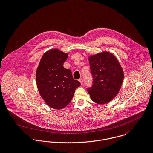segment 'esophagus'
I'll use <instances>...</instances> for the list:
<instances>
[{
    "label": "esophagus",
    "mask_w": 153,
    "mask_h": 153,
    "mask_svg": "<svg viewBox=\"0 0 153 153\" xmlns=\"http://www.w3.org/2000/svg\"><path fill=\"white\" fill-rule=\"evenodd\" d=\"M79 81L80 82V83H81V85H83V84H84V81H83V79H82V78H80V79H79Z\"/></svg>",
    "instance_id": "1"
}]
</instances>
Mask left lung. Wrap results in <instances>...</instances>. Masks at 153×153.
Masks as SVG:
<instances>
[{
    "label": "left lung",
    "instance_id": "obj_1",
    "mask_svg": "<svg viewBox=\"0 0 153 153\" xmlns=\"http://www.w3.org/2000/svg\"><path fill=\"white\" fill-rule=\"evenodd\" d=\"M93 78L92 85L87 91L97 104L111 101L118 94L124 79V72L116 57L103 52L88 58Z\"/></svg>",
    "mask_w": 153,
    "mask_h": 153
}]
</instances>
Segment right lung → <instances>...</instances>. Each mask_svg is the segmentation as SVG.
Instances as JSON below:
<instances>
[{
    "label": "right lung",
    "instance_id": "right-lung-1",
    "mask_svg": "<svg viewBox=\"0 0 153 153\" xmlns=\"http://www.w3.org/2000/svg\"><path fill=\"white\" fill-rule=\"evenodd\" d=\"M68 53L58 49L46 52L36 73V84L46 104L56 109H62L71 101L75 89L81 85L74 80L71 70L64 67Z\"/></svg>",
    "mask_w": 153,
    "mask_h": 153
}]
</instances>
